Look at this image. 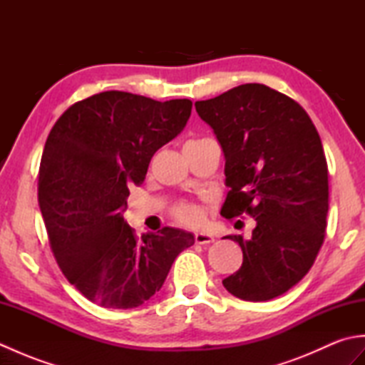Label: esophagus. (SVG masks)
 <instances>
[{
	"instance_id": "34e87169",
	"label": "esophagus",
	"mask_w": 365,
	"mask_h": 365,
	"mask_svg": "<svg viewBox=\"0 0 365 365\" xmlns=\"http://www.w3.org/2000/svg\"><path fill=\"white\" fill-rule=\"evenodd\" d=\"M195 240L199 245H208V243H213L215 238L212 234H208V232H196Z\"/></svg>"
}]
</instances>
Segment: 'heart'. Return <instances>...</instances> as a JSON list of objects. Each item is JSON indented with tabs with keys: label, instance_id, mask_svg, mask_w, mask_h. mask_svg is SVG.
<instances>
[{
	"label": "heart",
	"instance_id": "obj_1",
	"mask_svg": "<svg viewBox=\"0 0 365 365\" xmlns=\"http://www.w3.org/2000/svg\"><path fill=\"white\" fill-rule=\"evenodd\" d=\"M200 141H202V139H200ZM190 143H197V141H190ZM174 216L180 222L188 224V226H197V224L204 221V210L196 204H180L174 208Z\"/></svg>",
	"mask_w": 365,
	"mask_h": 365
}]
</instances>
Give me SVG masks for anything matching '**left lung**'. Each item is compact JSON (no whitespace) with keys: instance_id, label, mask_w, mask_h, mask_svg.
<instances>
[{"instance_id":"left-lung-1","label":"left lung","mask_w":365,"mask_h":365,"mask_svg":"<svg viewBox=\"0 0 365 365\" xmlns=\"http://www.w3.org/2000/svg\"><path fill=\"white\" fill-rule=\"evenodd\" d=\"M195 106L226 158L221 215L255 220L251 238L226 237L243 263L222 285L245 301L273 299L307 274L324 240L329 188L319 131L294 100L259 83Z\"/></svg>"}]
</instances>
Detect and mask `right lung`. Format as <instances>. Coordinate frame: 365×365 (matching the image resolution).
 Here are the masks:
<instances>
[{
    "label": "right lung",
    "mask_w": 365,
    "mask_h": 365,
    "mask_svg": "<svg viewBox=\"0 0 365 365\" xmlns=\"http://www.w3.org/2000/svg\"><path fill=\"white\" fill-rule=\"evenodd\" d=\"M191 100L157 102L106 91L72 105L54 123L41 161L38 205L58 265L96 304L133 309L166 281L191 232L135 235L123 212L160 147L182 133Z\"/></svg>",
    "instance_id": "1"
}]
</instances>
